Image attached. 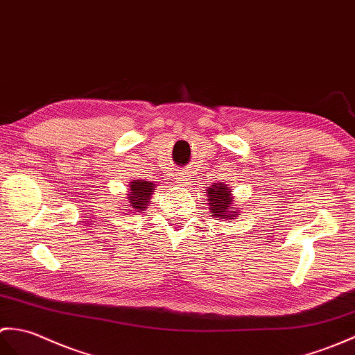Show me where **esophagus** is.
I'll use <instances>...</instances> for the list:
<instances>
[{
  "label": "esophagus",
  "mask_w": 355,
  "mask_h": 355,
  "mask_svg": "<svg viewBox=\"0 0 355 355\" xmlns=\"http://www.w3.org/2000/svg\"><path fill=\"white\" fill-rule=\"evenodd\" d=\"M178 179L180 180V184H182V185L188 184V176H187V175H182V173H180V175H178Z\"/></svg>",
  "instance_id": "obj_1"
}]
</instances>
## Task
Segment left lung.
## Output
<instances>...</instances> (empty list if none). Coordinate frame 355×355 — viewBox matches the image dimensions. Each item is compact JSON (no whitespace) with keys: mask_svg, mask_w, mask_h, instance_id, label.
<instances>
[{"mask_svg":"<svg viewBox=\"0 0 355 355\" xmlns=\"http://www.w3.org/2000/svg\"><path fill=\"white\" fill-rule=\"evenodd\" d=\"M208 200H209V212L212 216H216L217 218H234L239 214H232L234 211H231V188H227L225 184H217L208 188Z\"/></svg>","mask_w":355,"mask_h":355,"instance_id":"1","label":"left lung"}]
</instances>
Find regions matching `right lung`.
Listing matches in <instances>:
<instances>
[{
  "label": "right lung",
  "instance_id": "right-lung-1",
  "mask_svg": "<svg viewBox=\"0 0 355 355\" xmlns=\"http://www.w3.org/2000/svg\"><path fill=\"white\" fill-rule=\"evenodd\" d=\"M153 184L147 182V180H132L130 182V194H128V205L124 208L144 211L148 203V198L153 194Z\"/></svg>",
  "mask_w": 355,
  "mask_h": 355
}]
</instances>
